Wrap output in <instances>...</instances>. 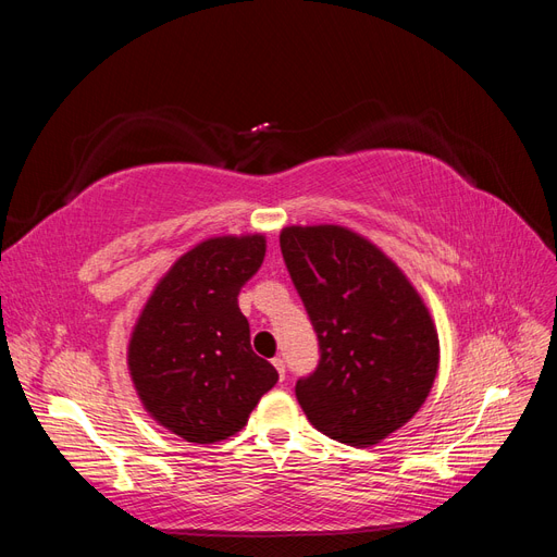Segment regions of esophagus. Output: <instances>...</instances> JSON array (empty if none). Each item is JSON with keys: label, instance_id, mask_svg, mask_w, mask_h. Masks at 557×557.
I'll return each mask as SVG.
<instances>
[{"label": "esophagus", "instance_id": "34e87169", "mask_svg": "<svg viewBox=\"0 0 557 557\" xmlns=\"http://www.w3.org/2000/svg\"><path fill=\"white\" fill-rule=\"evenodd\" d=\"M272 362H274V367H276V372H278V376H281V381H285V360L278 356V358H274Z\"/></svg>", "mask_w": 557, "mask_h": 557}]
</instances>
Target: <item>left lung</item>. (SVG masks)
I'll return each instance as SVG.
<instances>
[{
    "mask_svg": "<svg viewBox=\"0 0 557 557\" xmlns=\"http://www.w3.org/2000/svg\"><path fill=\"white\" fill-rule=\"evenodd\" d=\"M283 262L318 336V364L295 385L309 423L350 446L376 444L420 409L440 339L413 285L356 232H281Z\"/></svg>",
    "mask_w": 557,
    "mask_h": 557,
    "instance_id": "obj_1",
    "label": "left lung"
}]
</instances>
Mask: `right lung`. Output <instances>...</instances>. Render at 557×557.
Instances as JSON below:
<instances>
[{"label":"right lung","mask_w":557,"mask_h":557,"mask_svg":"<svg viewBox=\"0 0 557 557\" xmlns=\"http://www.w3.org/2000/svg\"><path fill=\"white\" fill-rule=\"evenodd\" d=\"M264 237H218L164 274L129 342V374L148 413L193 444L237 434L278 372L250 348L239 293Z\"/></svg>","instance_id":"add662e5"}]
</instances>
